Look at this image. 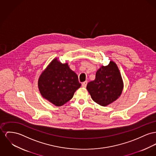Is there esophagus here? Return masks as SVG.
Here are the masks:
<instances>
[{"label":"esophagus","instance_id":"esophagus-1","mask_svg":"<svg viewBox=\"0 0 156 156\" xmlns=\"http://www.w3.org/2000/svg\"><path fill=\"white\" fill-rule=\"evenodd\" d=\"M87 81H85V82H83L82 84V87H86V85H87Z\"/></svg>","mask_w":156,"mask_h":156}]
</instances>
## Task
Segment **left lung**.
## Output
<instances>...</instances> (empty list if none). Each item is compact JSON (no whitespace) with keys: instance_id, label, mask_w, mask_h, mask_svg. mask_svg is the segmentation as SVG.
Returning <instances> with one entry per match:
<instances>
[{"instance_id":"obj_1","label":"left lung","mask_w":156,"mask_h":156,"mask_svg":"<svg viewBox=\"0 0 156 156\" xmlns=\"http://www.w3.org/2000/svg\"><path fill=\"white\" fill-rule=\"evenodd\" d=\"M123 81L114 62L102 66L96 73V78L87 84V90L94 101L105 106L116 101L122 94Z\"/></svg>"}]
</instances>
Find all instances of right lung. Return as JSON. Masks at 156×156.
I'll list each match as a JSON object with an SVG mask.
<instances>
[{"label":"right lung","instance_id":"1","mask_svg":"<svg viewBox=\"0 0 156 156\" xmlns=\"http://www.w3.org/2000/svg\"><path fill=\"white\" fill-rule=\"evenodd\" d=\"M80 86L77 75L68 64H62L57 58L50 62L38 79L42 96L57 106L69 101Z\"/></svg>","mask_w":156,"mask_h":156}]
</instances>
